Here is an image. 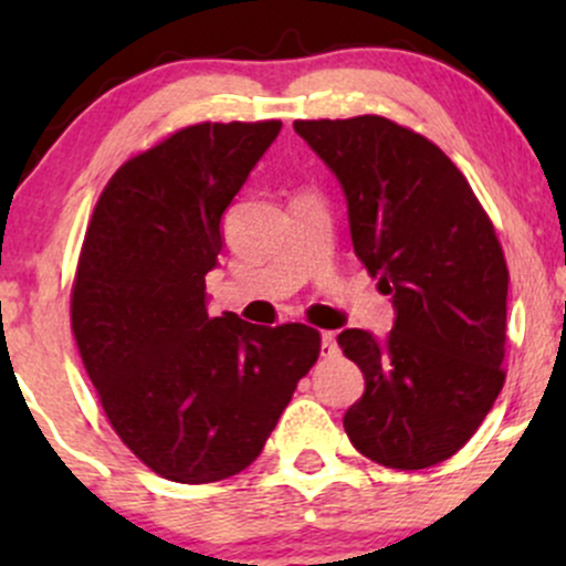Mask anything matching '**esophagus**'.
Listing matches in <instances>:
<instances>
[{
  "mask_svg": "<svg viewBox=\"0 0 566 566\" xmlns=\"http://www.w3.org/2000/svg\"><path fill=\"white\" fill-rule=\"evenodd\" d=\"M333 354H337L335 333H322V356H333Z\"/></svg>",
  "mask_w": 566,
  "mask_h": 566,
  "instance_id": "34e87169",
  "label": "esophagus"
}]
</instances>
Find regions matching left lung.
Instances as JSON below:
<instances>
[{"instance_id": "1", "label": "left lung", "mask_w": 566, "mask_h": 566, "mask_svg": "<svg viewBox=\"0 0 566 566\" xmlns=\"http://www.w3.org/2000/svg\"><path fill=\"white\" fill-rule=\"evenodd\" d=\"M292 127L335 172L356 258L396 311L386 340L337 335L365 373L343 428L388 469L437 465L476 433L505 382L509 269L492 220L439 146L386 116Z\"/></svg>"}]
</instances>
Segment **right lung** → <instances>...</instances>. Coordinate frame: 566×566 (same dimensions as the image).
<instances>
[{
    "instance_id": "1",
    "label": "right lung",
    "mask_w": 566,
    "mask_h": 566,
    "mask_svg": "<svg viewBox=\"0 0 566 566\" xmlns=\"http://www.w3.org/2000/svg\"><path fill=\"white\" fill-rule=\"evenodd\" d=\"M282 122H201L108 180L84 233L71 329L108 423L159 476L207 484L244 471L319 359L305 324L207 314L220 218Z\"/></svg>"
}]
</instances>
